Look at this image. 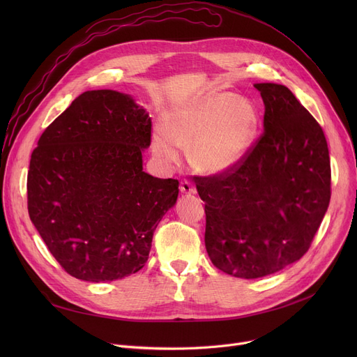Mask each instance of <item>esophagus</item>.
<instances>
[{"mask_svg": "<svg viewBox=\"0 0 357 357\" xmlns=\"http://www.w3.org/2000/svg\"><path fill=\"white\" fill-rule=\"evenodd\" d=\"M179 190H181V192H182V194H188V195H191V194H195V192H197L195 186H194L190 181H186V179H183V181L181 182V185H179Z\"/></svg>", "mask_w": 357, "mask_h": 357, "instance_id": "obj_1", "label": "esophagus"}]
</instances>
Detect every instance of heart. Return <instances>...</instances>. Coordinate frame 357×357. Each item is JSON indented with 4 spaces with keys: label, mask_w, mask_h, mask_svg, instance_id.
<instances>
[{
    "label": "heart",
    "mask_w": 357,
    "mask_h": 357,
    "mask_svg": "<svg viewBox=\"0 0 357 357\" xmlns=\"http://www.w3.org/2000/svg\"><path fill=\"white\" fill-rule=\"evenodd\" d=\"M259 128L255 105L231 92H211L169 111L163 131L153 136V152L169 163L179 160L178 147L190 150L191 165L202 174L236 167L252 149Z\"/></svg>",
    "instance_id": "heart-1"
}]
</instances>
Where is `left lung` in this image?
<instances>
[{"label":"left lung","mask_w":357,"mask_h":357,"mask_svg":"<svg viewBox=\"0 0 357 357\" xmlns=\"http://www.w3.org/2000/svg\"><path fill=\"white\" fill-rule=\"evenodd\" d=\"M265 131L227 172L194 176L205 202V248L213 265L236 278L275 273L301 259L331 197L321 126L294 93L256 84Z\"/></svg>","instance_id":"1"}]
</instances>
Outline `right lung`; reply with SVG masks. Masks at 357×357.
Instances as JSON below:
<instances>
[{
  "instance_id": "1",
  "label": "right lung",
  "mask_w": 357,
  "mask_h": 357,
  "mask_svg": "<svg viewBox=\"0 0 357 357\" xmlns=\"http://www.w3.org/2000/svg\"><path fill=\"white\" fill-rule=\"evenodd\" d=\"M152 120L121 92L86 91L46 127L30 159L27 208L73 278L109 282L139 272L178 198V179L143 172Z\"/></svg>"
}]
</instances>
